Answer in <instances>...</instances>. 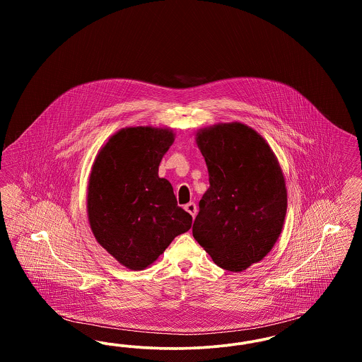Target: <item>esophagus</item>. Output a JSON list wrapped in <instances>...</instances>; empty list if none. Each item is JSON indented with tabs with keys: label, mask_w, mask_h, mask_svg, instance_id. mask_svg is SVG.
Instances as JSON below:
<instances>
[{
	"label": "esophagus",
	"mask_w": 362,
	"mask_h": 362,
	"mask_svg": "<svg viewBox=\"0 0 362 362\" xmlns=\"http://www.w3.org/2000/svg\"><path fill=\"white\" fill-rule=\"evenodd\" d=\"M185 209H186V211L189 213L192 217H195V216H197V205H195L194 202H189V204H187V205L185 206Z\"/></svg>",
	"instance_id": "1"
}]
</instances>
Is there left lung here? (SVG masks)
Wrapping results in <instances>:
<instances>
[{
	"label": "left lung",
	"mask_w": 362,
	"mask_h": 362,
	"mask_svg": "<svg viewBox=\"0 0 362 362\" xmlns=\"http://www.w3.org/2000/svg\"><path fill=\"white\" fill-rule=\"evenodd\" d=\"M210 187L199 201L192 236L213 262L238 273L274 247L285 223V176L266 139L241 123H217L195 134Z\"/></svg>",
	"instance_id": "8db88e82"
}]
</instances>
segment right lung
Segmentation results:
<instances>
[{
  "label": "right lung",
  "instance_id": "add662e5",
  "mask_svg": "<svg viewBox=\"0 0 362 362\" xmlns=\"http://www.w3.org/2000/svg\"><path fill=\"white\" fill-rule=\"evenodd\" d=\"M175 141L170 127H124L107 139L92 164L86 211L104 250L130 270H144L171 241L187 232L192 217L177 206L158 165Z\"/></svg>",
  "mask_w": 362,
  "mask_h": 362
}]
</instances>
